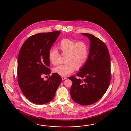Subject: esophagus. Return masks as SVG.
I'll return each mask as SVG.
<instances>
[{"label": "esophagus", "instance_id": "esophagus-1", "mask_svg": "<svg viewBox=\"0 0 131 131\" xmlns=\"http://www.w3.org/2000/svg\"><path fill=\"white\" fill-rule=\"evenodd\" d=\"M61 78H62V80L63 81H64L65 80H66V79H67V78H66V77H65V76H62Z\"/></svg>", "mask_w": 131, "mask_h": 131}]
</instances>
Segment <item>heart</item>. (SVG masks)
<instances>
[{
	"label": "heart",
	"instance_id": "obj_1",
	"mask_svg": "<svg viewBox=\"0 0 131 131\" xmlns=\"http://www.w3.org/2000/svg\"><path fill=\"white\" fill-rule=\"evenodd\" d=\"M62 55L65 56L63 64L54 68L53 71L62 76H67L76 70L82 67L88 58V45L84 41L77 42L69 39H63L57 45ZM60 54L55 49H51L49 52V59L51 63L56 65Z\"/></svg>",
	"mask_w": 131,
	"mask_h": 131
}]
</instances>
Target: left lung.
Segmentation results:
<instances>
[{"mask_svg": "<svg viewBox=\"0 0 131 131\" xmlns=\"http://www.w3.org/2000/svg\"><path fill=\"white\" fill-rule=\"evenodd\" d=\"M90 40L88 58L72 81L70 92L75 102L89 105L98 101L106 92L111 81V59L105 44L95 36L82 33Z\"/></svg>", "mask_w": 131, "mask_h": 131, "instance_id": "obj_1", "label": "left lung"}]
</instances>
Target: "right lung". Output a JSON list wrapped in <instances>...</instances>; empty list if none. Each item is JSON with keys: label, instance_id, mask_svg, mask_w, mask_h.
<instances>
[{"label": "right lung", "instance_id": "add662e5", "mask_svg": "<svg viewBox=\"0 0 131 131\" xmlns=\"http://www.w3.org/2000/svg\"><path fill=\"white\" fill-rule=\"evenodd\" d=\"M60 33V31H55L31 36L19 51L18 83L24 95L33 103L44 104L50 102L62 81L56 73H53L47 81L43 78L51 72L49 68V52Z\"/></svg>", "mask_w": 131, "mask_h": 131}]
</instances>
